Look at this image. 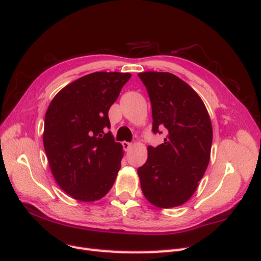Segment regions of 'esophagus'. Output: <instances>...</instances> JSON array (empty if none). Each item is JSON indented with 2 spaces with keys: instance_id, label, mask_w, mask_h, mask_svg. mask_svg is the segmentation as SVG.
<instances>
[{
  "instance_id": "obj_1",
  "label": "esophagus",
  "mask_w": 261,
  "mask_h": 261,
  "mask_svg": "<svg viewBox=\"0 0 261 261\" xmlns=\"http://www.w3.org/2000/svg\"><path fill=\"white\" fill-rule=\"evenodd\" d=\"M122 145H123L124 150H126V151H127V150H129V149L132 148V144H130V143H127V141H123Z\"/></svg>"
}]
</instances>
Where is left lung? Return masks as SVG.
I'll list each match as a JSON object with an SVG mask.
<instances>
[{"instance_id":"1","label":"left lung","mask_w":261,"mask_h":261,"mask_svg":"<svg viewBox=\"0 0 261 261\" xmlns=\"http://www.w3.org/2000/svg\"><path fill=\"white\" fill-rule=\"evenodd\" d=\"M152 108V130L168 132L163 144L149 146L137 173L141 191L153 206H181L196 192L210 161L212 125L206 106L191 86L164 72L138 74Z\"/></svg>"}]
</instances>
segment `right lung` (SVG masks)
<instances>
[{
    "label": "right lung",
    "mask_w": 261,
    "mask_h": 261,
    "mask_svg": "<svg viewBox=\"0 0 261 261\" xmlns=\"http://www.w3.org/2000/svg\"><path fill=\"white\" fill-rule=\"evenodd\" d=\"M129 73L96 72L57 93L44 117L43 146L58 185L72 198L90 202L114 184L124 151L115 143L109 110Z\"/></svg>",
    "instance_id": "right-lung-1"
}]
</instances>
